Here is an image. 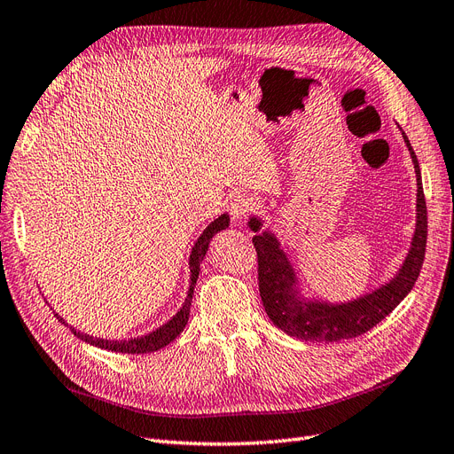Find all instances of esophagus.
Returning <instances> with one entry per match:
<instances>
[{"label":"esophagus","instance_id":"esophagus-1","mask_svg":"<svg viewBox=\"0 0 454 454\" xmlns=\"http://www.w3.org/2000/svg\"><path fill=\"white\" fill-rule=\"evenodd\" d=\"M254 207V198H250L247 192H236L231 194L228 209L231 213V216L236 221H241L243 216H247V213Z\"/></svg>","mask_w":454,"mask_h":454}]
</instances>
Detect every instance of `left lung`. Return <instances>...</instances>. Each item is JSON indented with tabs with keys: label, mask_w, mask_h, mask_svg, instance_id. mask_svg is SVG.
Instances as JSON below:
<instances>
[{
	"label": "left lung",
	"mask_w": 454,
	"mask_h": 454,
	"mask_svg": "<svg viewBox=\"0 0 454 454\" xmlns=\"http://www.w3.org/2000/svg\"><path fill=\"white\" fill-rule=\"evenodd\" d=\"M402 134H404V142L408 144L417 174V228L410 254L404 265H402L400 273L389 284L344 305L299 301L295 297V277L292 265L286 254L280 250L275 236L263 233V236L253 238L258 254V286L262 303L270 320L284 333L312 342H337L356 339L378 325L411 292L425 260L428 223L421 170H419V162L406 132ZM248 224L254 231H258L260 223L256 218H250Z\"/></svg>",
	"instance_id": "1"
}]
</instances>
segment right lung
<instances>
[{
    "mask_svg": "<svg viewBox=\"0 0 454 454\" xmlns=\"http://www.w3.org/2000/svg\"><path fill=\"white\" fill-rule=\"evenodd\" d=\"M230 218L228 215H221L216 218V221H213L206 230L204 233H201L200 239L196 241L194 248H192V254H191V260H189V265H191V288H189V295L187 299H184V305L181 307V310L172 317L170 322L164 324L162 327H159L157 331L145 334V337H140V339H130V340H103V339H93L90 337V334H83V333H76L73 327V333L76 334L78 339L86 340L88 344H93L97 348H105V349H110V351H117V354H149V351H157L164 346L170 344L176 337H179V333L183 331V327L187 325L189 322V314H191V303H192V294H194V284H196V278H198V273H200V262L204 260L207 248H209V241L211 238L215 236L216 231H221L228 226ZM58 320L61 324H65L63 317H59L56 314ZM67 325V324H65Z\"/></svg>",
    "mask_w": 454,
    "mask_h": 454,
    "instance_id": "right-lung-1",
    "label": "right lung"
}]
</instances>
